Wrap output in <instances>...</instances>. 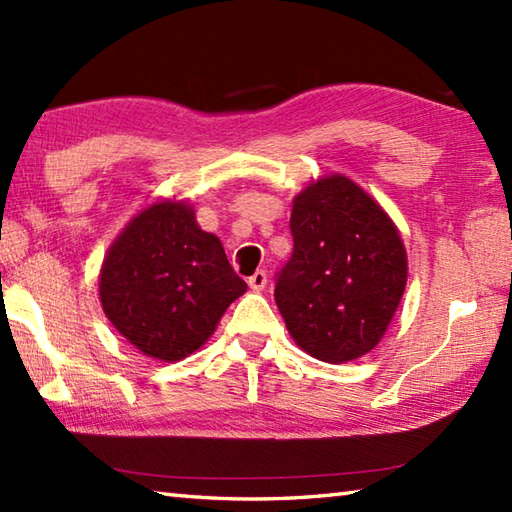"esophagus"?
<instances>
[{"instance_id":"1","label":"esophagus","mask_w":512,"mask_h":512,"mask_svg":"<svg viewBox=\"0 0 512 512\" xmlns=\"http://www.w3.org/2000/svg\"><path fill=\"white\" fill-rule=\"evenodd\" d=\"M266 282H268L266 271H255L253 275L248 277V287L253 289V291H264L266 289Z\"/></svg>"}]
</instances>
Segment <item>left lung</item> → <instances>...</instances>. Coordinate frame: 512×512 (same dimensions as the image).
<instances>
[{"label":"left lung","mask_w":512,"mask_h":512,"mask_svg":"<svg viewBox=\"0 0 512 512\" xmlns=\"http://www.w3.org/2000/svg\"><path fill=\"white\" fill-rule=\"evenodd\" d=\"M291 235L293 255L275 284L291 339L325 363L375 350L409 277L391 216L352 178L332 173L293 198Z\"/></svg>","instance_id":"1"}]
</instances>
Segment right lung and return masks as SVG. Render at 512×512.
<instances>
[{
    "label": "right lung",
    "instance_id": "add662e5",
    "mask_svg": "<svg viewBox=\"0 0 512 512\" xmlns=\"http://www.w3.org/2000/svg\"><path fill=\"white\" fill-rule=\"evenodd\" d=\"M244 291L219 237L178 198H158L137 212L99 271L103 314L135 350L164 363L201 348Z\"/></svg>",
    "mask_w": 512,
    "mask_h": 512
}]
</instances>
